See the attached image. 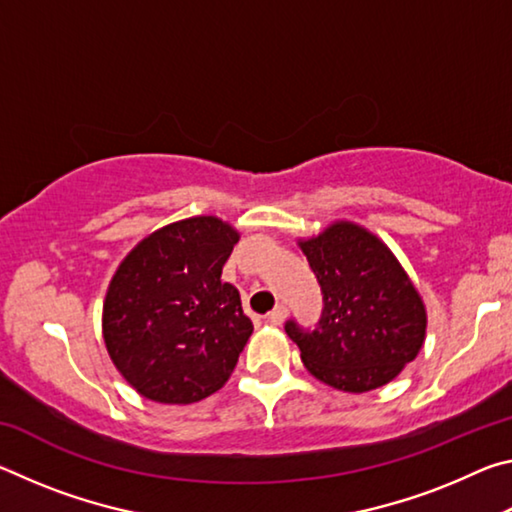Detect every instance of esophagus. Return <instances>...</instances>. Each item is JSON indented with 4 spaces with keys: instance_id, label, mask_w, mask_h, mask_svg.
I'll list each match as a JSON object with an SVG mask.
<instances>
[{
    "instance_id": "obj_1",
    "label": "esophagus",
    "mask_w": 512,
    "mask_h": 512,
    "mask_svg": "<svg viewBox=\"0 0 512 512\" xmlns=\"http://www.w3.org/2000/svg\"><path fill=\"white\" fill-rule=\"evenodd\" d=\"M287 307H284V305H275V309L271 311V314H268L266 316V320H268V323H271V325H282V320L284 318H287Z\"/></svg>"
}]
</instances>
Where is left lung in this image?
<instances>
[{
    "mask_svg": "<svg viewBox=\"0 0 512 512\" xmlns=\"http://www.w3.org/2000/svg\"><path fill=\"white\" fill-rule=\"evenodd\" d=\"M298 246L323 293L314 329L296 320L284 325L302 363L345 393H368L393 381L418 357L427 309L391 248L352 221H334Z\"/></svg>",
    "mask_w": 512,
    "mask_h": 512,
    "instance_id": "left-lung-1",
    "label": "left lung"
}]
</instances>
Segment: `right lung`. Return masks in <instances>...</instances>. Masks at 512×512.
Listing matches in <instances>:
<instances>
[{"instance_id": "right-lung-1", "label": "right lung", "mask_w": 512, "mask_h": 512, "mask_svg": "<svg viewBox=\"0 0 512 512\" xmlns=\"http://www.w3.org/2000/svg\"><path fill=\"white\" fill-rule=\"evenodd\" d=\"M239 232L192 216L144 237L103 300L112 363L146 400L194 404L219 391L253 334L239 291L221 280Z\"/></svg>"}]
</instances>
